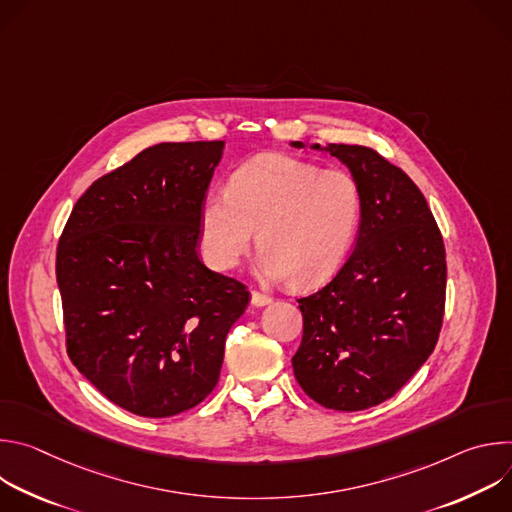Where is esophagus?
Here are the masks:
<instances>
[{"mask_svg": "<svg viewBox=\"0 0 512 512\" xmlns=\"http://www.w3.org/2000/svg\"><path fill=\"white\" fill-rule=\"evenodd\" d=\"M273 300L267 296V294H261V291H257V289H253L251 291V304L255 306V308H263V306H267V304H271Z\"/></svg>", "mask_w": 512, "mask_h": 512, "instance_id": "34e87169", "label": "esophagus"}]
</instances>
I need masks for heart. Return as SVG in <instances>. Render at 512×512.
Wrapping results in <instances>:
<instances>
[{
	"instance_id": "b5f03b06",
	"label": "heart",
	"mask_w": 512,
	"mask_h": 512,
	"mask_svg": "<svg viewBox=\"0 0 512 512\" xmlns=\"http://www.w3.org/2000/svg\"><path fill=\"white\" fill-rule=\"evenodd\" d=\"M360 190L342 170L281 154L243 164L227 194L212 192L200 210L206 261L229 271L257 239L255 271L265 281L316 287L346 261L358 221Z\"/></svg>"
}]
</instances>
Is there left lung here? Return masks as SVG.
I'll return each mask as SVG.
<instances>
[{"label": "left lung", "mask_w": 512, "mask_h": 512, "mask_svg": "<svg viewBox=\"0 0 512 512\" xmlns=\"http://www.w3.org/2000/svg\"><path fill=\"white\" fill-rule=\"evenodd\" d=\"M310 148L350 170L362 206L342 269L298 300L304 336L291 364L316 403L360 411L391 399L433 352L446 306V249L427 200L401 168L364 145Z\"/></svg>", "instance_id": "8db88e82"}]
</instances>
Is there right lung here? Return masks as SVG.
I'll return each instance as SVG.
<instances>
[{"label": "right lung", "instance_id": "add662e5", "mask_svg": "<svg viewBox=\"0 0 512 512\" xmlns=\"http://www.w3.org/2000/svg\"><path fill=\"white\" fill-rule=\"evenodd\" d=\"M225 141L158 143L99 178L56 251L66 352L109 401L172 417L218 383L247 287L198 257L200 210Z\"/></svg>", "mask_w": 512, "mask_h": 512}]
</instances>
